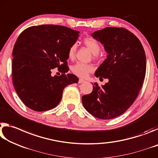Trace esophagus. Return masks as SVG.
<instances>
[{"mask_svg":"<svg viewBox=\"0 0 158 158\" xmlns=\"http://www.w3.org/2000/svg\"><path fill=\"white\" fill-rule=\"evenodd\" d=\"M82 82H85V81L84 80H82V79H79V81H78V83H82Z\"/></svg>","mask_w":158,"mask_h":158,"instance_id":"esophagus-1","label":"esophagus"}]
</instances>
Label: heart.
<instances>
[{
  "label": "heart",
  "mask_w": 158,
  "mask_h": 158,
  "mask_svg": "<svg viewBox=\"0 0 158 158\" xmlns=\"http://www.w3.org/2000/svg\"><path fill=\"white\" fill-rule=\"evenodd\" d=\"M82 42L84 45L91 51L94 59L99 57L98 53L101 50V46L99 43L96 39L92 37H86L84 38ZM76 49L77 46L76 44H73L69 48L68 51V57L69 59H74ZM93 71H94V67L91 64H85L81 63V62H77L71 67V71L73 72V73L80 77H86L88 76V74L92 73Z\"/></svg>",
  "instance_id": "obj_1"
}]
</instances>
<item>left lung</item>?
Here are the masks:
<instances>
[{
	"instance_id": "8db88e82",
	"label": "left lung",
	"mask_w": 158,
	"mask_h": 158,
	"mask_svg": "<svg viewBox=\"0 0 158 158\" xmlns=\"http://www.w3.org/2000/svg\"><path fill=\"white\" fill-rule=\"evenodd\" d=\"M92 35L108 54L94 75L108 82L102 87L94 82L92 92L82 96V104L94 117L115 118L138 97L146 76V54L139 38L126 28L106 27Z\"/></svg>"
}]
</instances>
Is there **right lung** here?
Wrapping results in <instances>:
<instances>
[{
  "instance_id": "obj_1",
  "label": "right lung",
  "mask_w": 158,
  "mask_h": 158,
  "mask_svg": "<svg viewBox=\"0 0 158 158\" xmlns=\"http://www.w3.org/2000/svg\"><path fill=\"white\" fill-rule=\"evenodd\" d=\"M78 35L77 31L50 24L33 26L21 33L12 51V82L28 108L44 111L56 107L64 87L78 82L76 76L66 73L69 49ZM55 68L60 77L51 76Z\"/></svg>"
}]
</instances>
